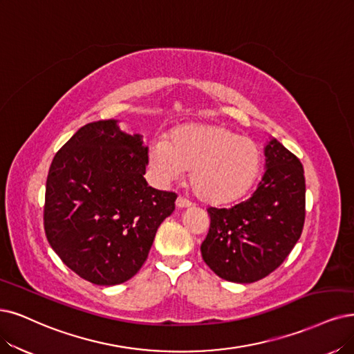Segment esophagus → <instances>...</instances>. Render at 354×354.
I'll use <instances>...</instances> for the list:
<instances>
[{
    "label": "esophagus",
    "mask_w": 354,
    "mask_h": 354,
    "mask_svg": "<svg viewBox=\"0 0 354 354\" xmlns=\"http://www.w3.org/2000/svg\"><path fill=\"white\" fill-rule=\"evenodd\" d=\"M176 207L178 208H188V207H191V203L188 200H185V198L178 197L176 198Z\"/></svg>",
    "instance_id": "obj_1"
}]
</instances>
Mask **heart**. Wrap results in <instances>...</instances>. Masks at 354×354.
Here are the masks:
<instances>
[{"label": "heart", "instance_id": "obj_1", "mask_svg": "<svg viewBox=\"0 0 354 354\" xmlns=\"http://www.w3.org/2000/svg\"><path fill=\"white\" fill-rule=\"evenodd\" d=\"M150 165L163 182L179 180L191 172L197 197L221 205L251 189L259 172L261 151L254 140L226 127L194 124L176 129L169 142H154Z\"/></svg>", "mask_w": 354, "mask_h": 354}]
</instances>
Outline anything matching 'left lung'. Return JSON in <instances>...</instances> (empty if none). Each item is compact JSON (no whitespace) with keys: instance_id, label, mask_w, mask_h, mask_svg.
Returning <instances> with one entry per match:
<instances>
[{"instance_id":"1","label":"left lung","mask_w":354,"mask_h":354,"mask_svg":"<svg viewBox=\"0 0 354 354\" xmlns=\"http://www.w3.org/2000/svg\"><path fill=\"white\" fill-rule=\"evenodd\" d=\"M266 172L251 198L232 208H208L210 229L201 243L204 263L218 277L254 283L279 268L305 223V176L297 157L272 138Z\"/></svg>"}]
</instances>
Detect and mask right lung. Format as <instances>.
I'll return each mask as SVG.
<instances>
[{
  "mask_svg": "<svg viewBox=\"0 0 354 354\" xmlns=\"http://www.w3.org/2000/svg\"><path fill=\"white\" fill-rule=\"evenodd\" d=\"M149 149L113 120L90 122L50 163L44 227L52 250L82 279L115 286L146 263L178 195L147 185Z\"/></svg>",
  "mask_w": 354,
  "mask_h": 354,
  "instance_id": "right-lung-1",
  "label": "right lung"
}]
</instances>
